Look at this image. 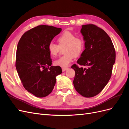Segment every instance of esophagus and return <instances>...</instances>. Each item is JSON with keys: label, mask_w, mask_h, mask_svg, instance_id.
Segmentation results:
<instances>
[{"label": "esophagus", "mask_w": 129, "mask_h": 129, "mask_svg": "<svg viewBox=\"0 0 129 129\" xmlns=\"http://www.w3.org/2000/svg\"><path fill=\"white\" fill-rule=\"evenodd\" d=\"M67 69H68L67 67H62V72H64V71H66V70H67Z\"/></svg>", "instance_id": "obj_1"}]
</instances>
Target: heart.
<instances>
[{
    "instance_id": "heart-1",
    "label": "heart",
    "mask_w": 129,
    "mask_h": 129,
    "mask_svg": "<svg viewBox=\"0 0 129 129\" xmlns=\"http://www.w3.org/2000/svg\"><path fill=\"white\" fill-rule=\"evenodd\" d=\"M58 45L50 42L48 45V50L50 55L56 56L59 52L60 48L64 47V55L60 57L54 61V64L60 67L68 66L73 61L74 57L80 55L84 49V41L81 37L69 31H66L57 38Z\"/></svg>"
}]
</instances>
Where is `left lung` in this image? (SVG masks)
I'll return each mask as SVG.
<instances>
[{"label": "left lung", "mask_w": 129, "mask_h": 129, "mask_svg": "<svg viewBox=\"0 0 129 129\" xmlns=\"http://www.w3.org/2000/svg\"><path fill=\"white\" fill-rule=\"evenodd\" d=\"M85 49L77 63L73 84L76 90L85 97L95 96L102 90L110 79L116 52L110 38L105 31L93 24L82 26Z\"/></svg>", "instance_id": "obj_1"}]
</instances>
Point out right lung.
<instances>
[{"instance_id":"right-lung-1","label":"right lung","mask_w":129,"mask_h":129,"mask_svg":"<svg viewBox=\"0 0 129 129\" xmlns=\"http://www.w3.org/2000/svg\"><path fill=\"white\" fill-rule=\"evenodd\" d=\"M52 26L39 25L22 35L17 48L15 67L23 86L37 97L52 91L60 66H52L48 45L61 31Z\"/></svg>"}]
</instances>
